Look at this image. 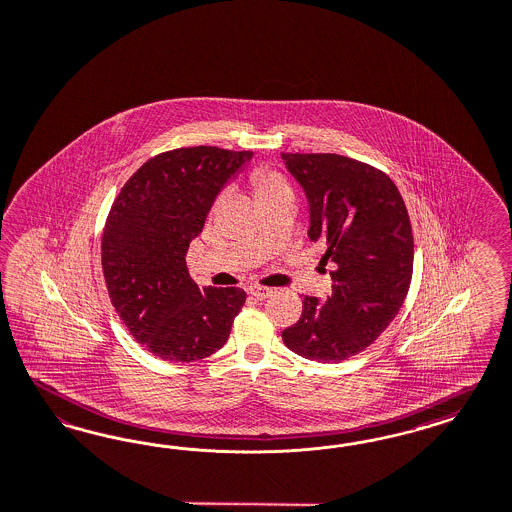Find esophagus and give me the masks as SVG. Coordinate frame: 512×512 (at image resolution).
Returning <instances> with one entry per match:
<instances>
[{
  "mask_svg": "<svg viewBox=\"0 0 512 512\" xmlns=\"http://www.w3.org/2000/svg\"><path fill=\"white\" fill-rule=\"evenodd\" d=\"M247 293L251 295V297H255V299L265 300L274 293L272 289H268V287H261V285H249L247 287Z\"/></svg>",
  "mask_w": 512,
  "mask_h": 512,
  "instance_id": "1",
  "label": "esophagus"
}]
</instances>
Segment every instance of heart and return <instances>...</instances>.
Returning a JSON list of instances; mask_svg holds the SVG:
<instances>
[{
	"instance_id": "b5f03b06",
	"label": "heart",
	"mask_w": 512,
	"mask_h": 512,
	"mask_svg": "<svg viewBox=\"0 0 512 512\" xmlns=\"http://www.w3.org/2000/svg\"><path fill=\"white\" fill-rule=\"evenodd\" d=\"M251 183L255 187V193L259 196V200L268 198L272 194L283 193V191H289V185L285 183V179L282 176H278L276 172L268 170V168H257L253 174H251Z\"/></svg>"
}]
</instances>
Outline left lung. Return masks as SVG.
<instances>
[{
    "instance_id": "8db88e82",
    "label": "left lung",
    "mask_w": 512,
    "mask_h": 512,
    "mask_svg": "<svg viewBox=\"0 0 512 512\" xmlns=\"http://www.w3.org/2000/svg\"><path fill=\"white\" fill-rule=\"evenodd\" d=\"M308 200V238L335 270L325 300L304 297L302 316L282 333L291 352L338 363L386 331L405 302L414 238L403 196L384 172L333 153H282Z\"/></svg>"
}]
</instances>
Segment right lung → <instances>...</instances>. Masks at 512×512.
Instances as JSON below:
<instances>
[{"label": "right lung", "mask_w": 512, "mask_h": 512, "mask_svg": "<svg viewBox=\"0 0 512 512\" xmlns=\"http://www.w3.org/2000/svg\"><path fill=\"white\" fill-rule=\"evenodd\" d=\"M251 151L181 147L147 160L107 215L102 268L130 335L164 361L189 363L221 350L246 302L240 287H198L185 263L221 189Z\"/></svg>", "instance_id": "right-lung-1"}]
</instances>
